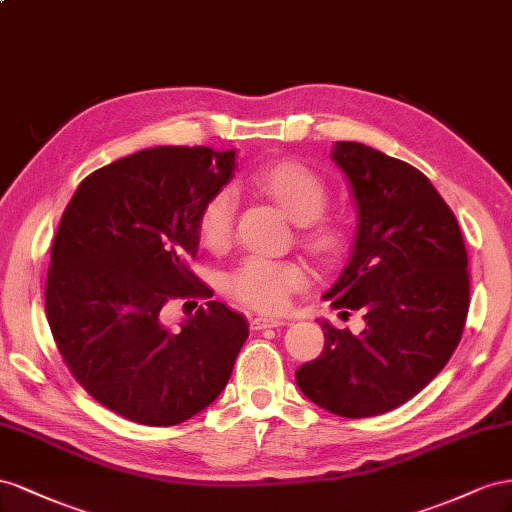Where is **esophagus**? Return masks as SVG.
Wrapping results in <instances>:
<instances>
[{
  "mask_svg": "<svg viewBox=\"0 0 512 512\" xmlns=\"http://www.w3.org/2000/svg\"><path fill=\"white\" fill-rule=\"evenodd\" d=\"M285 324V319L281 317H264V315H257L251 317V328L253 330H266V328H279Z\"/></svg>",
  "mask_w": 512,
  "mask_h": 512,
  "instance_id": "1",
  "label": "esophagus"
}]
</instances>
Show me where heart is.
<instances>
[{"label": "heart", "mask_w": 512, "mask_h": 512, "mask_svg": "<svg viewBox=\"0 0 512 512\" xmlns=\"http://www.w3.org/2000/svg\"><path fill=\"white\" fill-rule=\"evenodd\" d=\"M259 191H264L287 218L304 225L302 242L321 264L337 266L352 251V231L337 221H319L328 208V188L324 180L294 160L261 169L255 178ZM236 193L223 188L208 199L199 214V236L208 248L227 244ZM306 285V272L294 261H272L266 257H248L229 276V294L257 311H279L294 291Z\"/></svg>", "instance_id": "heart-1"}]
</instances>
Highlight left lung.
Masks as SVG:
<instances>
[{"label":"left lung","instance_id":"1","mask_svg":"<svg viewBox=\"0 0 512 512\" xmlns=\"http://www.w3.org/2000/svg\"><path fill=\"white\" fill-rule=\"evenodd\" d=\"M330 158L352 188L358 223L324 300L360 311L364 328L317 319L324 352L302 364L296 384L332 414L369 418L410 401L457 349L470 309L467 253L425 173L356 141H337Z\"/></svg>","mask_w":512,"mask_h":512}]
</instances>
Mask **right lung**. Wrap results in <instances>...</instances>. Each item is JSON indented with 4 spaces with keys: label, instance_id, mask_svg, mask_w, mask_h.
<instances>
[{
    "label": "right lung",
    "instance_id": "right-lung-1",
    "mask_svg": "<svg viewBox=\"0 0 512 512\" xmlns=\"http://www.w3.org/2000/svg\"><path fill=\"white\" fill-rule=\"evenodd\" d=\"M236 150L160 145L94 171L57 227L45 306L57 349L92 397L139 425L171 427L212 405L248 339L218 300L169 330L180 294L212 298L188 270L199 214L231 182Z\"/></svg>",
    "mask_w": 512,
    "mask_h": 512
}]
</instances>
